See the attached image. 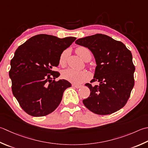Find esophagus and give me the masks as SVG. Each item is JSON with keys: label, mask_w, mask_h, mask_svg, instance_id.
I'll return each mask as SVG.
<instances>
[{"label": "esophagus", "mask_w": 148, "mask_h": 148, "mask_svg": "<svg viewBox=\"0 0 148 148\" xmlns=\"http://www.w3.org/2000/svg\"><path fill=\"white\" fill-rule=\"evenodd\" d=\"M72 86H73L74 88H79L81 86V85H74V84H72Z\"/></svg>", "instance_id": "34e87169"}]
</instances>
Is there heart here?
Instances as JSON below:
<instances>
[{"mask_svg":"<svg viewBox=\"0 0 148 148\" xmlns=\"http://www.w3.org/2000/svg\"><path fill=\"white\" fill-rule=\"evenodd\" d=\"M76 53L82 58L87 62L91 58V53L87 48L84 47H77L76 49ZM67 51H63L61 54L59 59V63L61 66H64L66 65L67 59ZM62 76L65 79L74 84H80L86 79L87 75L85 72L82 71H77L73 69H66L63 71Z\"/></svg>","mask_w":148,"mask_h":148,"instance_id":"heart-1","label":"heart"}]
</instances>
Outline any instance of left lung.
<instances>
[{
  "mask_svg": "<svg viewBox=\"0 0 148 148\" xmlns=\"http://www.w3.org/2000/svg\"><path fill=\"white\" fill-rule=\"evenodd\" d=\"M76 44L89 49L96 62L94 79L98 85L85 84L90 90L83 103L89 110L98 115H108L126 105L134 86V72L131 51L123 43L105 34L79 38Z\"/></svg>",
  "mask_w": 148,
  "mask_h": 148,
  "instance_id": "8db88e82",
  "label": "left lung"
}]
</instances>
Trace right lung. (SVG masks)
Here are the masks:
<instances>
[{
    "instance_id": "add662e5",
    "label": "right lung",
    "mask_w": 148,
    "mask_h": 148,
    "mask_svg": "<svg viewBox=\"0 0 148 148\" xmlns=\"http://www.w3.org/2000/svg\"><path fill=\"white\" fill-rule=\"evenodd\" d=\"M76 39L37 34L16 50L9 75L13 94L27 114L45 116L60 105L71 84L65 79L55 80L60 73L52 69L59 65L61 54Z\"/></svg>"
}]
</instances>
